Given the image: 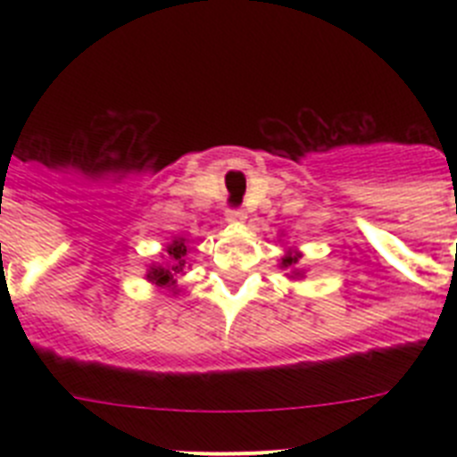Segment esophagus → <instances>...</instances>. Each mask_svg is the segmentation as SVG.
<instances>
[{
  "instance_id": "1",
  "label": "esophagus",
  "mask_w": 457,
  "mask_h": 457,
  "mask_svg": "<svg viewBox=\"0 0 457 457\" xmlns=\"http://www.w3.org/2000/svg\"><path fill=\"white\" fill-rule=\"evenodd\" d=\"M226 220L231 221V224H242V221L247 220V215H245L240 208H231V210H226Z\"/></svg>"
}]
</instances>
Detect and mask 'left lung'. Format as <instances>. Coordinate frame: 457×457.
<instances>
[{"label":"left lung","instance_id":"obj_1","mask_svg":"<svg viewBox=\"0 0 457 457\" xmlns=\"http://www.w3.org/2000/svg\"><path fill=\"white\" fill-rule=\"evenodd\" d=\"M302 258V252L300 249H288V252L281 256V261H278V268L281 270H290L288 277L290 278H304V270L297 268V263H300Z\"/></svg>","mask_w":457,"mask_h":457}]
</instances>
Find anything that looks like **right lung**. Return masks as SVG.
<instances>
[{
	"instance_id": "1",
	"label": "right lung",
	"mask_w": 457,
	"mask_h": 457,
	"mask_svg": "<svg viewBox=\"0 0 457 457\" xmlns=\"http://www.w3.org/2000/svg\"><path fill=\"white\" fill-rule=\"evenodd\" d=\"M187 252L189 245L185 237H173L162 252L160 261L151 263L146 268V281L167 290L171 295H179V277L187 270Z\"/></svg>"
}]
</instances>
